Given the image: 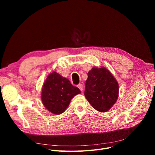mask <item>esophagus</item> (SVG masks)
Here are the masks:
<instances>
[{
  "label": "esophagus",
  "mask_w": 155,
  "mask_h": 155,
  "mask_svg": "<svg viewBox=\"0 0 155 155\" xmlns=\"http://www.w3.org/2000/svg\"><path fill=\"white\" fill-rule=\"evenodd\" d=\"M77 87L80 89V90L81 91H84V85H82V84H78V85H77Z\"/></svg>",
  "instance_id": "esophagus-1"
}]
</instances>
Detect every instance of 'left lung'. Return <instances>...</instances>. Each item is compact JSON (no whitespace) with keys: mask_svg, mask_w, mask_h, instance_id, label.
<instances>
[{"mask_svg":"<svg viewBox=\"0 0 155 155\" xmlns=\"http://www.w3.org/2000/svg\"><path fill=\"white\" fill-rule=\"evenodd\" d=\"M84 95L95 110L107 112L117 100L119 85L107 68L94 67L88 73Z\"/></svg>","mask_w":155,"mask_h":155,"instance_id":"obj_1","label":"left lung"}]
</instances>
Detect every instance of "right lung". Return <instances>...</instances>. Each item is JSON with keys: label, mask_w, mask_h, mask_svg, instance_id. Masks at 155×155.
<instances>
[{"label": "right lung", "mask_w": 155, "mask_h": 155, "mask_svg": "<svg viewBox=\"0 0 155 155\" xmlns=\"http://www.w3.org/2000/svg\"><path fill=\"white\" fill-rule=\"evenodd\" d=\"M81 93L68 79L55 71L50 73L45 82L41 100L45 107L54 114H60L68 107L73 97Z\"/></svg>", "instance_id": "obj_1"}]
</instances>
